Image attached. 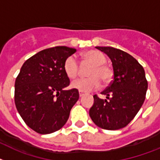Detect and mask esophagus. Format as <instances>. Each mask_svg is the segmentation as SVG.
<instances>
[{"label": "esophagus", "instance_id": "esophagus-1", "mask_svg": "<svg viewBox=\"0 0 160 160\" xmlns=\"http://www.w3.org/2000/svg\"><path fill=\"white\" fill-rule=\"evenodd\" d=\"M79 94H80V97H82V96H84V93H83V92H79Z\"/></svg>", "mask_w": 160, "mask_h": 160}]
</instances>
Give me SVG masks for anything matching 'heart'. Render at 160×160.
I'll use <instances>...</instances> for the list:
<instances>
[{"label": "heart", "instance_id": "obj_1", "mask_svg": "<svg viewBox=\"0 0 160 160\" xmlns=\"http://www.w3.org/2000/svg\"><path fill=\"white\" fill-rule=\"evenodd\" d=\"M82 58L84 62L92 65L88 73L89 78H80L74 80L71 84L72 89H77L80 92H89L100 86V80L104 83L111 80L112 71L109 67L105 65L107 58L103 53L97 50H89L83 54ZM63 70L70 79H74L77 76L79 65L75 57L70 56L66 59Z\"/></svg>", "mask_w": 160, "mask_h": 160}]
</instances>
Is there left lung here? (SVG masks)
Wrapping results in <instances>:
<instances>
[{"label":"left lung","instance_id":"1","mask_svg":"<svg viewBox=\"0 0 160 160\" xmlns=\"http://www.w3.org/2000/svg\"><path fill=\"white\" fill-rule=\"evenodd\" d=\"M111 59L113 80L102 94L93 96L89 116L94 124L105 130H118L128 125L141 109L148 82L145 70L132 56L112 47H96Z\"/></svg>","mask_w":160,"mask_h":160}]
</instances>
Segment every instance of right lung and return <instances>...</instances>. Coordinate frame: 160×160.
I'll return each instance as SVG.
<instances>
[{
    "label": "right lung",
    "instance_id": "right-lung-1",
    "mask_svg": "<svg viewBox=\"0 0 160 160\" xmlns=\"http://www.w3.org/2000/svg\"><path fill=\"white\" fill-rule=\"evenodd\" d=\"M76 49L58 46L44 49L22 66L15 84V102L24 122L39 134H50L67 123L79 92L65 90L70 80L63 70Z\"/></svg>",
    "mask_w": 160,
    "mask_h": 160
}]
</instances>
